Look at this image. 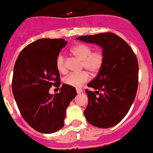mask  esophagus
<instances>
[{
	"label": "esophagus",
	"instance_id": "1",
	"mask_svg": "<svg viewBox=\"0 0 153 153\" xmlns=\"http://www.w3.org/2000/svg\"><path fill=\"white\" fill-rule=\"evenodd\" d=\"M83 92V90L81 88H76V93L77 94H80V93Z\"/></svg>",
	"mask_w": 153,
	"mask_h": 153
}]
</instances>
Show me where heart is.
Segmentation results:
<instances>
[{
	"mask_svg": "<svg viewBox=\"0 0 153 153\" xmlns=\"http://www.w3.org/2000/svg\"><path fill=\"white\" fill-rule=\"evenodd\" d=\"M73 56L82 61L81 68L86 69L92 74H96L102 69L105 62V55L101 50L93 51V47L85 43H79L74 45L70 49ZM56 66L59 72L65 74L66 69V59L65 54L60 53L56 59ZM90 75L87 71L74 73L64 77L63 82L71 87H79L88 81Z\"/></svg>",
	"mask_w": 153,
	"mask_h": 153,
	"instance_id": "b5f03b06",
	"label": "heart"
}]
</instances>
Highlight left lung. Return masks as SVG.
Wrapping results in <instances>:
<instances>
[{
	"instance_id": "1",
	"label": "left lung",
	"mask_w": 153,
	"mask_h": 153,
	"mask_svg": "<svg viewBox=\"0 0 153 153\" xmlns=\"http://www.w3.org/2000/svg\"><path fill=\"white\" fill-rule=\"evenodd\" d=\"M76 39L103 48L105 62L86 90L87 121L102 128L113 127L128 114L139 84V63L135 53L124 39L112 32L79 36Z\"/></svg>"
}]
</instances>
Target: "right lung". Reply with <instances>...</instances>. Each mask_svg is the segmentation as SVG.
<instances>
[{"label": "right lung", "instance_id": "1", "mask_svg": "<svg viewBox=\"0 0 153 153\" xmlns=\"http://www.w3.org/2000/svg\"><path fill=\"white\" fill-rule=\"evenodd\" d=\"M67 42L41 39L19 53L14 66L12 91L21 114L39 132L50 134L62 128L66 111L76 95L75 87L62 84L59 94L49 93L60 85L56 59Z\"/></svg>", "mask_w": 153, "mask_h": 153}]
</instances>
